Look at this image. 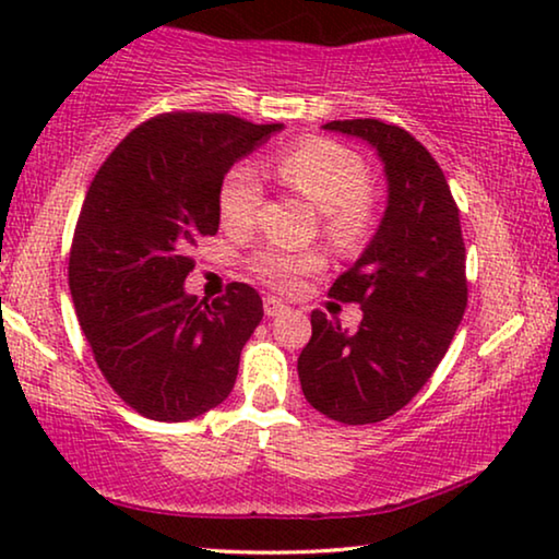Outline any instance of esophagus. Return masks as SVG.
Masks as SVG:
<instances>
[{
	"label": "esophagus",
	"mask_w": 559,
	"mask_h": 559,
	"mask_svg": "<svg viewBox=\"0 0 559 559\" xmlns=\"http://www.w3.org/2000/svg\"><path fill=\"white\" fill-rule=\"evenodd\" d=\"M289 308L285 302H280L277 297H264V312L266 318H277V316H285Z\"/></svg>",
	"instance_id": "obj_1"
}]
</instances>
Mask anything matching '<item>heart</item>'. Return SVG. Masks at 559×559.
I'll return each mask as SVG.
<instances>
[{
  "label": "heart",
  "mask_w": 559,
  "mask_h": 559,
  "mask_svg": "<svg viewBox=\"0 0 559 559\" xmlns=\"http://www.w3.org/2000/svg\"><path fill=\"white\" fill-rule=\"evenodd\" d=\"M277 175L287 188L320 211L323 231L333 243L354 247L369 231L373 218L371 198L366 193L369 167L356 152L328 140H310L277 159ZM262 195L257 167L249 163L236 165L218 193L224 226L236 231L249 228L262 205ZM320 264L323 257L316 249L264 247L251 259V270L277 289L295 287L297 280L316 272Z\"/></svg>",
  "instance_id": "obj_1"
}]
</instances>
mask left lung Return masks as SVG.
Wrapping results in <instances>:
<instances>
[{
  "label": "left lung",
  "instance_id": "obj_1",
  "mask_svg": "<svg viewBox=\"0 0 559 559\" xmlns=\"http://www.w3.org/2000/svg\"><path fill=\"white\" fill-rule=\"evenodd\" d=\"M323 129L377 152L386 209L361 257L331 287L338 300L361 305V325L350 333L312 312L297 373L310 407L335 423L371 425L425 386L461 325L468 302L461 216L440 165L404 129L379 119Z\"/></svg>",
  "mask_w": 559,
  "mask_h": 559
}]
</instances>
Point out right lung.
<instances>
[{
  "mask_svg": "<svg viewBox=\"0 0 559 559\" xmlns=\"http://www.w3.org/2000/svg\"><path fill=\"white\" fill-rule=\"evenodd\" d=\"M285 124L231 114H163L129 132L96 173L75 226V316L114 392L157 423H186L231 394L262 297L231 282L205 302L186 289L190 249L218 231L226 173Z\"/></svg>",
  "mask_w": 559,
  "mask_h": 559,
  "instance_id": "1",
  "label": "right lung"
}]
</instances>
